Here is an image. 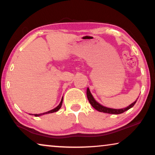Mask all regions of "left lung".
Masks as SVG:
<instances>
[{
	"instance_id": "obj_1",
	"label": "left lung",
	"mask_w": 155,
	"mask_h": 155,
	"mask_svg": "<svg viewBox=\"0 0 155 155\" xmlns=\"http://www.w3.org/2000/svg\"><path fill=\"white\" fill-rule=\"evenodd\" d=\"M87 99L89 100V102L90 103V104L95 109L97 110V111H100V112H104V113H107V114H120L125 112L127 110L130 109V108H132L133 106L135 105V104L136 103L137 100L134 101V102L131 104L130 106H128V107L124 108V109H110V108H107L104 107V106L101 105L100 104H99L97 101H95V99H94V97H92V94H91L90 90L89 88H87Z\"/></svg>"
}]
</instances>
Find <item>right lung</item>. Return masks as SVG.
<instances>
[{"instance_id": "right-lung-1", "label": "right lung", "mask_w": 155, "mask_h": 155, "mask_svg": "<svg viewBox=\"0 0 155 155\" xmlns=\"http://www.w3.org/2000/svg\"><path fill=\"white\" fill-rule=\"evenodd\" d=\"M62 103H63V98H62V99H61V103L59 104V105H58V107H57L55 108V109H52V110H51V111H49L46 112V113H44V114H34V115H35V116H39L43 115V114H50V113H54V112H56V111H58V110L60 109V108L61 107V106H62Z\"/></svg>"}]
</instances>
